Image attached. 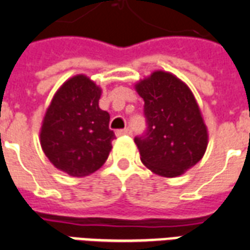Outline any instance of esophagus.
Returning a JSON list of instances; mask_svg holds the SVG:
<instances>
[{"instance_id":"1","label":"esophagus","mask_w":250,"mask_h":250,"mask_svg":"<svg viewBox=\"0 0 250 250\" xmlns=\"http://www.w3.org/2000/svg\"><path fill=\"white\" fill-rule=\"evenodd\" d=\"M117 136H123V135H131V129L129 128H123V129H117L115 132Z\"/></svg>"}]
</instances>
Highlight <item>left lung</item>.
<instances>
[{
  "mask_svg": "<svg viewBox=\"0 0 250 250\" xmlns=\"http://www.w3.org/2000/svg\"><path fill=\"white\" fill-rule=\"evenodd\" d=\"M144 100L146 129L135 137L141 162L154 174L174 178L205 154L208 131L190 89L172 74L156 71L136 84Z\"/></svg>",
  "mask_w": 250,
  "mask_h": 250,
  "instance_id": "8db88e82",
  "label": "left lung"
}]
</instances>
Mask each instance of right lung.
<instances>
[{
  "label": "right lung",
  "mask_w": 250,
  "mask_h": 250,
  "mask_svg": "<svg viewBox=\"0 0 250 250\" xmlns=\"http://www.w3.org/2000/svg\"><path fill=\"white\" fill-rule=\"evenodd\" d=\"M101 89L78 75L61 86L41 127V148L57 168L71 176H85L105 164L115 135L110 115L100 109Z\"/></svg>",
  "instance_id": "right-lung-1"
}]
</instances>
